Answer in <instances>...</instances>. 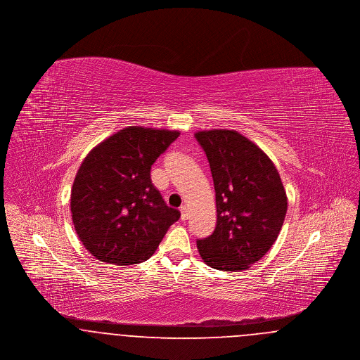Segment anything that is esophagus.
I'll list each match as a JSON object with an SVG mask.
<instances>
[{"instance_id": "obj_1", "label": "esophagus", "mask_w": 360, "mask_h": 360, "mask_svg": "<svg viewBox=\"0 0 360 360\" xmlns=\"http://www.w3.org/2000/svg\"><path fill=\"white\" fill-rule=\"evenodd\" d=\"M188 207L185 205L181 206V220H188Z\"/></svg>"}]
</instances>
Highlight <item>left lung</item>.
<instances>
[{"instance_id":"8db88e82","label":"left lung","mask_w":360,"mask_h":360,"mask_svg":"<svg viewBox=\"0 0 360 360\" xmlns=\"http://www.w3.org/2000/svg\"><path fill=\"white\" fill-rule=\"evenodd\" d=\"M205 151L216 191L217 223L197 240L207 266L223 271L250 269L273 247L288 210V197L271 159L231 129L195 132Z\"/></svg>"}]
</instances>
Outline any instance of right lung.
Returning a JSON list of instances; mask_svg holds the SVG:
<instances>
[{
	"label": "right lung",
	"mask_w": 360,
	"mask_h": 360,
	"mask_svg": "<svg viewBox=\"0 0 360 360\" xmlns=\"http://www.w3.org/2000/svg\"><path fill=\"white\" fill-rule=\"evenodd\" d=\"M178 131L127 127L86 155L71 188V217L86 250L101 262L136 264L154 255L178 209L151 182V166Z\"/></svg>",
	"instance_id": "add662e5"
}]
</instances>
